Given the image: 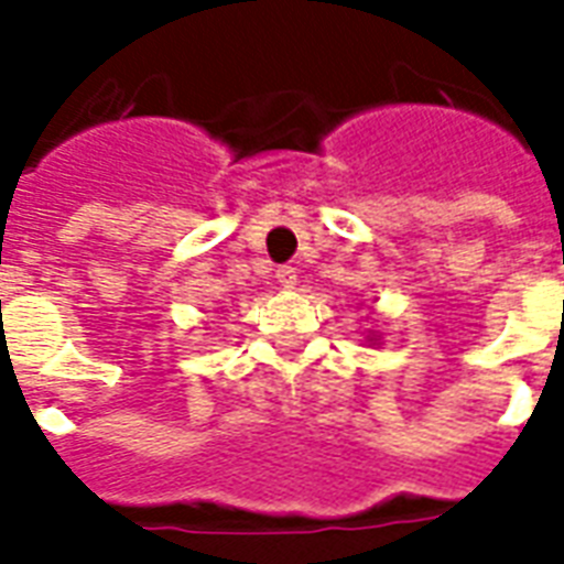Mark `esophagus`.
Segmentation results:
<instances>
[{"mask_svg":"<svg viewBox=\"0 0 564 564\" xmlns=\"http://www.w3.org/2000/svg\"><path fill=\"white\" fill-rule=\"evenodd\" d=\"M278 283H281L283 290H293L295 283H299V271H295L293 265H281V269H278Z\"/></svg>","mask_w":564,"mask_h":564,"instance_id":"1","label":"esophagus"}]
</instances>
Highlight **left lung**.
Returning a JSON list of instances; mask_svg holds the SVG:
<instances>
[{
    "label": "left lung",
    "instance_id": "left-lung-1",
    "mask_svg": "<svg viewBox=\"0 0 564 564\" xmlns=\"http://www.w3.org/2000/svg\"><path fill=\"white\" fill-rule=\"evenodd\" d=\"M371 341H378V338H371Z\"/></svg>",
    "mask_w": 564,
    "mask_h": 564
}]
</instances>
